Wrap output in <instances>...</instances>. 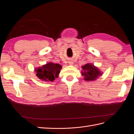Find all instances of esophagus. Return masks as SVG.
<instances>
[{
  "instance_id": "1",
  "label": "esophagus",
  "mask_w": 134,
  "mask_h": 134,
  "mask_svg": "<svg viewBox=\"0 0 134 134\" xmlns=\"http://www.w3.org/2000/svg\"><path fill=\"white\" fill-rule=\"evenodd\" d=\"M68 63H69V64L70 65H73V64H74V62H72V60H70V61H69V62H68Z\"/></svg>"
}]
</instances>
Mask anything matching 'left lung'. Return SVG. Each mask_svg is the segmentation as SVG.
Here are the masks:
<instances>
[{
  "instance_id": "1",
  "label": "left lung",
  "mask_w": 134,
  "mask_h": 134,
  "mask_svg": "<svg viewBox=\"0 0 134 134\" xmlns=\"http://www.w3.org/2000/svg\"><path fill=\"white\" fill-rule=\"evenodd\" d=\"M82 69L81 73L83 76V79L88 82L95 80L103 74L102 71H101L98 68L91 63L85 64L82 66Z\"/></svg>"
}]
</instances>
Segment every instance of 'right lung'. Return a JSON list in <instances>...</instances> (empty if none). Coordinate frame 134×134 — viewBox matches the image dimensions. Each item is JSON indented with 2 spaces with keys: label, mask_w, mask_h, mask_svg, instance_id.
Instances as JSON below:
<instances>
[{
  "label": "right lung",
  "mask_w": 134,
  "mask_h": 134,
  "mask_svg": "<svg viewBox=\"0 0 134 134\" xmlns=\"http://www.w3.org/2000/svg\"><path fill=\"white\" fill-rule=\"evenodd\" d=\"M62 66L59 64H55L49 62L43 65L42 66L36 68L35 71L36 76L44 82H54L56 78H58Z\"/></svg>",
  "instance_id": "1"
}]
</instances>
